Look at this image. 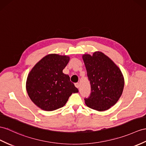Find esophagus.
Listing matches in <instances>:
<instances>
[{"mask_svg": "<svg viewBox=\"0 0 146 146\" xmlns=\"http://www.w3.org/2000/svg\"><path fill=\"white\" fill-rule=\"evenodd\" d=\"M75 86H76L77 88H79V87H80V84H79V83H76V84H75Z\"/></svg>", "mask_w": 146, "mask_h": 146, "instance_id": "obj_1", "label": "esophagus"}]
</instances>
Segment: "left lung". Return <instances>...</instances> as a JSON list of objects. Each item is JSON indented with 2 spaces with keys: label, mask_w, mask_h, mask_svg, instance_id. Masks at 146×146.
Returning <instances> with one entry per match:
<instances>
[{
  "label": "left lung",
  "mask_w": 146,
  "mask_h": 146,
  "mask_svg": "<svg viewBox=\"0 0 146 146\" xmlns=\"http://www.w3.org/2000/svg\"><path fill=\"white\" fill-rule=\"evenodd\" d=\"M90 81L91 93L84 98L88 107L105 111L118 102L122 95L124 81L119 67L102 52L82 56Z\"/></svg>",
  "instance_id": "1"
}]
</instances>
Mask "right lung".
Segmentation results:
<instances>
[{
  "label": "right lung",
  "mask_w": 146,
  "mask_h": 146,
  "mask_svg": "<svg viewBox=\"0 0 146 146\" xmlns=\"http://www.w3.org/2000/svg\"><path fill=\"white\" fill-rule=\"evenodd\" d=\"M69 57L51 54L41 59L29 73L27 91L41 109L53 111L64 106L72 93L79 92L70 77L62 72Z\"/></svg>",
  "instance_id": "right-lung-1"
}]
</instances>
